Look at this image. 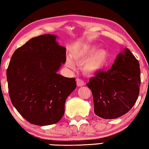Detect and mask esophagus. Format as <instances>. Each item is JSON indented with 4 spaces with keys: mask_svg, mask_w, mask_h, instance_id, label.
Returning a JSON list of instances; mask_svg holds the SVG:
<instances>
[{
    "mask_svg": "<svg viewBox=\"0 0 149 149\" xmlns=\"http://www.w3.org/2000/svg\"><path fill=\"white\" fill-rule=\"evenodd\" d=\"M85 82L81 79H77V85L79 87H82V86L85 85Z\"/></svg>",
    "mask_w": 149,
    "mask_h": 149,
    "instance_id": "esophagus-1",
    "label": "esophagus"
}]
</instances>
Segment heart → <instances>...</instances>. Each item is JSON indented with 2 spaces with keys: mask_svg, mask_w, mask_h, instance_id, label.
Segmentation results:
<instances>
[{
  "mask_svg": "<svg viewBox=\"0 0 149 149\" xmlns=\"http://www.w3.org/2000/svg\"><path fill=\"white\" fill-rule=\"evenodd\" d=\"M108 54L106 49L97 48L91 44L83 45L73 53L72 58L75 62L82 64V69L87 74H92L104 67L107 62ZM66 66L70 68H74V63L70 58L66 60Z\"/></svg>",
  "mask_w": 149,
  "mask_h": 149,
  "instance_id": "heart-1",
  "label": "heart"
}]
</instances>
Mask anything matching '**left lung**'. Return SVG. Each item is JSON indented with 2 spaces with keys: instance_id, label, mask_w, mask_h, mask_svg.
Masks as SVG:
<instances>
[{
  "instance_id": "1",
  "label": "left lung",
  "mask_w": 149,
  "mask_h": 149,
  "mask_svg": "<svg viewBox=\"0 0 149 149\" xmlns=\"http://www.w3.org/2000/svg\"><path fill=\"white\" fill-rule=\"evenodd\" d=\"M91 90L94 112L103 119H115L130 110L141 87L139 62L126 48L117 56L110 69L97 72L87 84Z\"/></svg>"
}]
</instances>
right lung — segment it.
I'll use <instances>...</instances> for the list:
<instances>
[{"mask_svg":"<svg viewBox=\"0 0 149 149\" xmlns=\"http://www.w3.org/2000/svg\"><path fill=\"white\" fill-rule=\"evenodd\" d=\"M56 39L50 34L31 38L15 51L6 70L13 105L38 126L58 122L66 98L77 87L74 78L57 74L66 56V48Z\"/></svg>","mask_w":149,"mask_h":149,"instance_id":"right-lung-1","label":"right lung"}]
</instances>
